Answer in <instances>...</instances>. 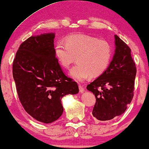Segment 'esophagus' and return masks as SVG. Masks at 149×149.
Instances as JSON below:
<instances>
[{
  "label": "esophagus",
  "mask_w": 149,
  "mask_h": 149,
  "mask_svg": "<svg viewBox=\"0 0 149 149\" xmlns=\"http://www.w3.org/2000/svg\"><path fill=\"white\" fill-rule=\"evenodd\" d=\"M79 92H80L81 93H83V91H84V87H83V86H81V85H79Z\"/></svg>",
  "instance_id": "obj_1"
}]
</instances>
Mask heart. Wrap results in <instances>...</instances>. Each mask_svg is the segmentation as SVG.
Listing matches in <instances>:
<instances>
[{
    "label": "heart",
    "instance_id": "heart-1",
    "mask_svg": "<svg viewBox=\"0 0 149 149\" xmlns=\"http://www.w3.org/2000/svg\"><path fill=\"white\" fill-rule=\"evenodd\" d=\"M113 49L104 40L87 34H73L60 40L55 46V56L62 68L69 69L77 57L78 63L70 71V76L78 82L89 77H97L107 70Z\"/></svg>",
    "mask_w": 149,
    "mask_h": 149
}]
</instances>
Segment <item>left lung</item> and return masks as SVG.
Wrapping results in <instances>:
<instances>
[{"mask_svg": "<svg viewBox=\"0 0 149 149\" xmlns=\"http://www.w3.org/2000/svg\"><path fill=\"white\" fill-rule=\"evenodd\" d=\"M115 45V54L107 70L87 86L96 98L92 115L100 121L122 115L134 95L136 68L131 49L117 35Z\"/></svg>", "mask_w": 149, "mask_h": 149, "instance_id": "left-lung-1", "label": "left lung"}]
</instances>
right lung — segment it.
I'll use <instances>...</instances> for the list:
<instances>
[{
    "instance_id": "obj_1",
    "label": "right lung",
    "mask_w": 149,
    "mask_h": 149,
    "mask_svg": "<svg viewBox=\"0 0 149 149\" xmlns=\"http://www.w3.org/2000/svg\"><path fill=\"white\" fill-rule=\"evenodd\" d=\"M53 32L32 36L20 45L13 77L25 111L36 121L51 123L62 115L61 100L79 93L77 83L62 72L56 58Z\"/></svg>"
}]
</instances>
